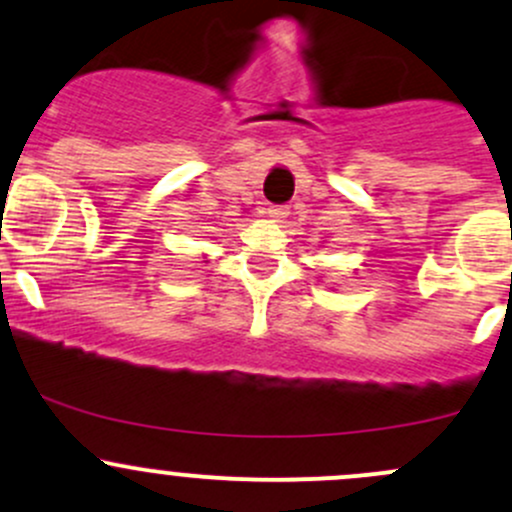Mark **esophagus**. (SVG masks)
Returning <instances> with one entry per match:
<instances>
[{"instance_id": "obj_1", "label": "esophagus", "mask_w": 512, "mask_h": 512, "mask_svg": "<svg viewBox=\"0 0 512 512\" xmlns=\"http://www.w3.org/2000/svg\"><path fill=\"white\" fill-rule=\"evenodd\" d=\"M267 215H270L272 220H277V223H279V220L287 218L289 208L287 206H270V208H267Z\"/></svg>"}]
</instances>
